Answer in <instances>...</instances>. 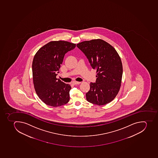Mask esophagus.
I'll list each match as a JSON object with an SVG mask.
<instances>
[{"label":"esophagus","mask_w":158,"mask_h":158,"mask_svg":"<svg viewBox=\"0 0 158 158\" xmlns=\"http://www.w3.org/2000/svg\"><path fill=\"white\" fill-rule=\"evenodd\" d=\"M73 85H79V84H81V82H79V81H74L73 82H72Z\"/></svg>","instance_id":"1"}]
</instances>
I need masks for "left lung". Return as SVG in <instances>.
Here are the masks:
<instances>
[{
  "instance_id": "left-lung-1",
  "label": "left lung",
  "mask_w": 158,
  "mask_h": 158,
  "mask_svg": "<svg viewBox=\"0 0 158 158\" xmlns=\"http://www.w3.org/2000/svg\"><path fill=\"white\" fill-rule=\"evenodd\" d=\"M86 56L93 69L97 70L96 82H90L86 100L103 106L113 101L119 92L123 65L117 51L101 39L82 41L77 44Z\"/></svg>"
}]
</instances>
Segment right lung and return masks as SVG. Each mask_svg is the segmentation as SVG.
I'll return each mask as SVG.
<instances>
[{
    "label": "right lung",
    "instance_id": "1",
    "mask_svg": "<svg viewBox=\"0 0 158 158\" xmlns=\"http://www.w3.org/2000/svg\"><path fill=\"white\" fill-rule=\"evenodd\" d=\"M76 46L68 41H52L35 55L32 64L33 85L39 98L46 105L57 107L69 102L72 88L56 77L65 53Z\"/></svg>",
    "mask_w": 158,
    "mask_h": 158
}]
</instances>
